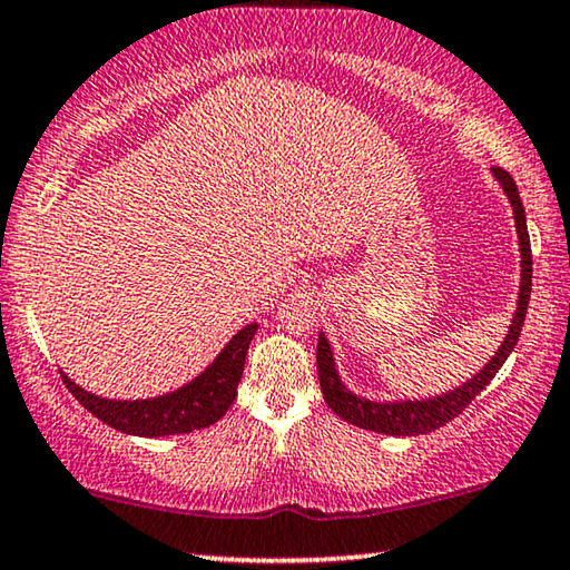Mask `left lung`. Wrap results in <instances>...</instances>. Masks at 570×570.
Wrapping results in <instances>:
<instances>
[{"instance_id":"8db88e82","label":"left lung","mask_w":570,"mask_h":570,"mask_svg":"<svg viewBox=\"0 0 570 570\" xmlns=\"http://www.w3.org/2000/svg\"><path fill=\"white\" fill-rule=\"evenodd\" d=\"M491 174H494L499 186H502V191L507 194L509 207H512V215H514L517 243H520V294H517V309L512 314V325H509L502 345L497 347V353L491 355L487 366H483L469 381H463L461 386H455L453 392H445L430 399L373 402V399L353 394L351 389L345 386V381L340 379L337 366H335L333 345H330L325 333H320L317 376H320L322 396H325L327 406L337 414V417L355 424V428L384 432V435H396V438L428 435V432H435L450 420H455L458 414H461L465 406H469L473 399L491 384V379H494L499 368L504 366L509 353L514 351L517 340H520V333H522L524 314H528V302L532 292V253H530L528 217H524V207H522L520 191H517L514 178L509 176L504 168H491Z\"/></svg>"}]
</instances>
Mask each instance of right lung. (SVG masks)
<instances>
[{
  "label": "right lung",
  "mask_w": 570,
  "mask_h": 570,
  "mask_svg": "<svg viewBox=\"0 0 570 570\" xmlns=\"http://www.w3.org/2000/svg\"><path fill=\"white\" fill-rule=\"evenodd\" d=\"M258 322H250L237 330L230 343L217 353V358L194 376L189 384L174 389V392L150 396V399H107L81 389L63 373L68 386L79 404L95 414L109 428L135 438H166L186 435V432L204 430L225 417L237 396V384L243 379L245 355H248L250 340L256 337Z\"/></svg>",
  "instance_id": "1"
}]
</instances>
